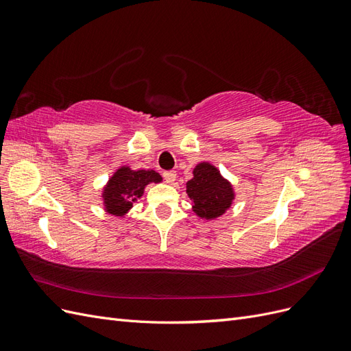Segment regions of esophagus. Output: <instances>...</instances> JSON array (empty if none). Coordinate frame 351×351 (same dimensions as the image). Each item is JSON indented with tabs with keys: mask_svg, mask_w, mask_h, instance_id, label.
I'll return each mask as SVG.
<instances>
[{
	"mask_svg": "<svg viewBox=\"0 0 351 351\" xmlns=\"http://www.w3.org/2000/svg\"><path fill=\"white\" fill-rule=\"evenodd\" d=\"M164 178L167 183H174L176 182V177H177V173L176 171H164Z\"/></svg>",
	"mask_w": 351,
	"mask_h": 351,
	"instance_id": "1",
	"label": "esophagus"
}]
</instances>
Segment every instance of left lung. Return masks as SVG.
Masks as SVG:
<instances>
[{"label": "left lung", "mask_w": 351, "mask_h": 351, "mask_svg": "<svg viewBox=\"0 0 351 351\" xmlns=\"http://www.w3.org/2000/svg\"><path fill=\"white\" fill-rule=\"evenodd\" d=\"M187 195L193 200L196 215L205 219L221 217L234 199L231 184L221 176L218 168L200 162L193 169V178L187 182Z\"/></svg>", "instance_id": "1"}]
</instances>
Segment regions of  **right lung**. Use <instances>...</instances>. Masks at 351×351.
Here are the masks:
<instances>
[{"mask_svg":"<svg viewBox=\"0 0 351 351\" xmlns=\"http://www.w3.org/2000/svg\"><path fill=\"white\" fill-rule=\"evenodd\" d=\"M162 177L154 169H130L121 167L108 180L107 187L104 189L105 210L111 215L123 217L127 214L136 202L143 195V189L149 183H159Z\"/></svg>","mask_w":351,"mask_h":351,"instance_id":"right-lung-1","label":"right lung"}]
</instances>
